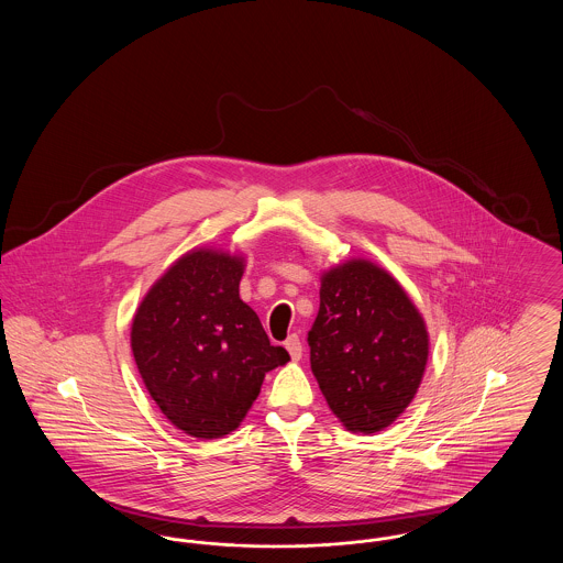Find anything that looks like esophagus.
Here are the masks:
<instances>
[{"label": "esophagus", "mask_w": 563, "mask_h": 563, "mask_svg": "<svg viewBox=\"0 0 563 563\" xmlns=\"http://www.w3.org/2000/svg\"><path fill=\"white\" fill-rule=\"evenodd\" d=\"M285 349L291 354L294 361H299V358H301V342H299V335H295V333L294 335H289L287 342H285Z\"/></svg>", "instance_id": "34e87169"}]
</instances>
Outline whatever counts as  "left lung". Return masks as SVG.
Masks as SVG:
<instances>
[{
    "label": "left lung",
    "instance_id": "left-lung-1",
    "mask_svg": "<svg viewBox=\"0 0 563 563\" xmlns=\"http://www.w3.org/2000/svg\"><path fill=\"white\" fill-rule=\"evenodd\" d=\"M310 367L331 411L352 432L390 427L416 397L429 331L401 285L367 260L324 272L308 331Z\"/></svg>",
    "mask_w": 563,
    "mask_h": 563
}]
</instances>
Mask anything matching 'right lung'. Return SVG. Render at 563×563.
<instances>
[{
    "mask_svg": "<svg viewBox=\"0 0 563 563\" xmlns=\"http://www.w3.org/2000/svg\"><path fill=\"white\" fill-rule=\"evenodd\" d=\"M244 257L194 249L152 285L131 329L136 369L162 413L198 439L241 427L264 377L289 361L239 295Z\"/></svg>",
    "mask_w": 563,
    "mask_h": 563,
    "instance_id": "1",
    "label": "right lung"
}]
</instances>
